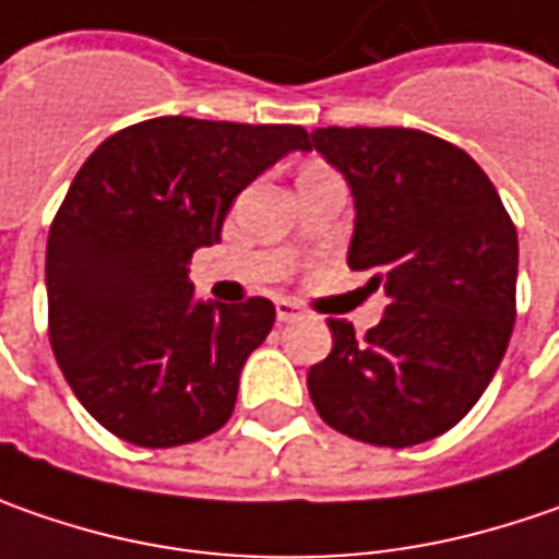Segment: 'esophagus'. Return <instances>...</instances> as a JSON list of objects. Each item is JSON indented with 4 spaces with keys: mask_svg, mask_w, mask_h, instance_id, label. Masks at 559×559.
<instances>
[{
    "mask_svg": "<svg viewBox=\"0 0 559 559\" xmlns=\"http://www.w3.org/2000/svg\"><path fill=\"white\" fill-rule=\"evenodd\" d=\"M275 312H278V322H297V319H304V309L294 304V300H287V297L275 300Z\"/></svg>",
    "mask_w": 559,
    "mask_h": 559,
    "instance_id": "1",
    "label": "esophagus"
}]
</instances>
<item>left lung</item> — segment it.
<instances>
[{
	"instance_id": "1",
	"label": "left lung",
	"mask_w": 559,
	"mask_h": 559,
	"mask_svg": "<svg viewBox=\"0 0 559 559\" xmlns=\"http://www.w3.org/2000/svg\"><path fill=\"white\" fill-rule=\"evenodd\" d=\"M309 136L353 193L347 265L388 300L366 337L328 319L334 347L309 369V397L356 441H431L473 409L507 353L516 228L475 158L441 136L409 128H316Z\"/></svg>"
}]
</instances>
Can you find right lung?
<instances>
[{
	"label": "right lung",
	"mask_w": 559,
	"mask_h": 559,
	"mask_svg": "<svg viewBox=\"0 0 559 559\" xmlns=\"http://www.w3.org/2000/svg\"><path fill=\"white\" fill-rule=\"evenodd\" d=\"M294 150H309L300 124L165 115L99 143L68 187L46 243L49 341L121 441L178 448L231 419L275 306L193 300L187 265L222 240L234 197Z\"/></svg>",
	"instance_id": "1"
}]
</instances>
